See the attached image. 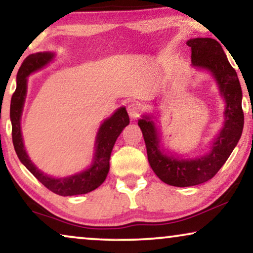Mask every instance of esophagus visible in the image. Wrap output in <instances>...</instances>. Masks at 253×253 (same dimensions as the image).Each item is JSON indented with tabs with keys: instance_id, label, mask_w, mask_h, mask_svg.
I'll return each instance as SVG.
<instances>
[{
	"instance_id": "esophagus-1",
	"label": "esophagus",
	"mask_w": 253,
	"mask_h": 253,
	"mask_svg": "<svg viewBox=\"0 0 253 253\" xmlns=\"http://www.w3.org/2000/svg\"><path fill=\"white\" fill-rule=\"evenodd\" d=\"M127 111H128L129 117L132 119H136V118L140 117L141 113V106L137 103H130L128 106H127Z\"/></svg>"
}]
</instances>
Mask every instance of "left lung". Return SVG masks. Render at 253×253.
I'll use <instances>...</instances> for the list:
<instances>
[{"mask_svg": "<svg viewBox=\"0 0 253 253\" xmlns=\"http://www.w3.org/2000/svg\"><path fill=\"white\" fill-rule=\"evenodd\" d=\"M186 43L192 50V66L208 70L213 75L225 102L224 125L211 150L193 160L167 155L161 150L160 136L150 117L143 116L137 123L142 130L151 169L163 183L178 187L194 186L211 179L236 147L244 126L241 84L221 43L211 38H194Z\"/></svg>", "mask_w": 253, "mask_h": 253, "instance_id": "left-lung-1", "label": "left lung"}]
</instances>
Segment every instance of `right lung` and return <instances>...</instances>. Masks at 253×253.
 <instances>
[{"mask_svg": "<svg viewBox=\"0 0 253 253\" xmlns=\"http://www.w3.org/2000/svg\"><path fill=\"white\" fill-rule=\"evenodd\" d=\"M53 58L54 54L50 52L31 54L23 61L21 68L18 69L17 86L11 97V104H10L12 143L19 161L49 191L54 192L55 194L62 195V197L85 194L87 192L96 190L105 180L110 170V157L113 146L123 129L129 124V117L126 109L120 107L100 125L96 137L95 156H93V161L89 169L65 178H53L42 172L32 163V161L26 154L21 130V118L26 97V90H28V79L26 77L48 65Z\"/></svg>", "mask_w": 253, "mask_h": 253, "instance_id": "add662e5", "label": "right lung"}]
</instances>
